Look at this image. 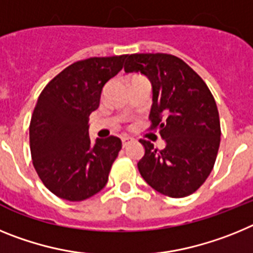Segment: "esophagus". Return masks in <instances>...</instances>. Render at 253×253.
Instances as JSON below:
<instances>
[{
    "instance_id": "esophagus-1",
    "label": "esophagus",
    "mask_w": 253,
    "mask_h": 253,
    "mask_svg": "<svg viewBox=\"0 0 253 253\" xmlns=\"http://www.w3.org/2000/svg\"><path fill=\"white\" fill-rule=\"evenodd\" d=\"M131 138H129V137H123L122 138V143H123V147H125L126 146V144H128V143H130L131 142Z\"/></svg>"
}]
</instances>
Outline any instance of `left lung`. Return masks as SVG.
I'll return each instance as SVG.
<instances>
[{
	"label": "left lung",
	"instance_id": "left-lung-1",
	"mask_svg": "<svg viewBox=\"0 0 253 253\" xmlns=\"http://www.w3.org/2000/svg\"><path fill=\"white\" fill-rule=\"evenodd\" d=\"M124 71L151 81V130L166 142L157 149L139 140L146 149L138 162L140 175L169 198L195 193L213 169L220 144L218 107L207 84L184 60L165 53L130 54Z\"/></svg>",
	"mask_w": 253,
	"mask_h": 253
}]
</instances>
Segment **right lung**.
I'll return each mask as SVG.
<instances>
[{"mask_svg": "<svg viewBox=\"0 0 253 253\" xmlns=\"http://www.w3.org/2000/svg\"><path fill=\"white\" fill-rule=\"evenodd\" d=\"M128 54L78 60L55 76L40 93L31 116L33 165L58 198L82 202L101 191L122 149L118 137L88 135L90 114L100 105L102 87L123 68Z\"/></svg>", "mask_w": 253, "mask_h": 253, "instance_id": "add662e5", "label": "right lung"}]
</instances>
